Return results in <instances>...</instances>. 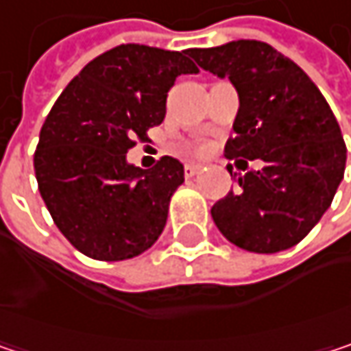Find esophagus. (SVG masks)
<instances>
[{"instance_id":"esophagus-1","label":"esophagus","mask_w":351,"mask_h":351,"mask_svg":"<svg viewBox=\"0 0 351 351\" xmlns=\"http://www.w3.org/2000/svg\"><path fill=\"white\" fill-rule=\"evenodd\" d=\"M201 169H203L201 165H195V162H189V165L184 167V175H186V176L197 175V173H199Z\"/></svg>"}]
</instances>
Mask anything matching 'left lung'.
Here are the masks:
<instances>
[{
  "label": "left lung",
  "mask_w": 351,
  "mask_h": 351,
  "mask_svg": "<svg viewBox=\"0 0 351 351\" xmlns=\"http://www.w3.org/2000/svg\"><path fill=\"white\" fill-rule=\"evenodd\" d=\"M191 56L238 91L226 156L264 162L211 207L217 230L247 252L293 247L329 209L343 178L348 150L331 107L307 73L266 42L234 40L193 48Z\"/></svg>",
  "instance_id": "1"
}]
</instances>
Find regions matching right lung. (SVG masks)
I'll list each match as a JSON object with an SVG mask.
<instances>
[{
    "label": "right lung",
    "mask_w": 351,
    "mask_h": 351,
    "mask_svg": "<svg viewBox=\"0 0 351 351\" xmlns=\"http://www.w3.org/2000/svg\"><path fill=\"white\" fill-rule=\"evenodd\" d=\"M197 71L191 50L119 44L93 58L52 106L34 152L36 180L56 228L85 256L128 260L162 234L184 169L162 156L142 171L125 154L162 123L176 77Z\"/></svg>",
    "instance_id": "right-lung-1"
}]
</instances>
